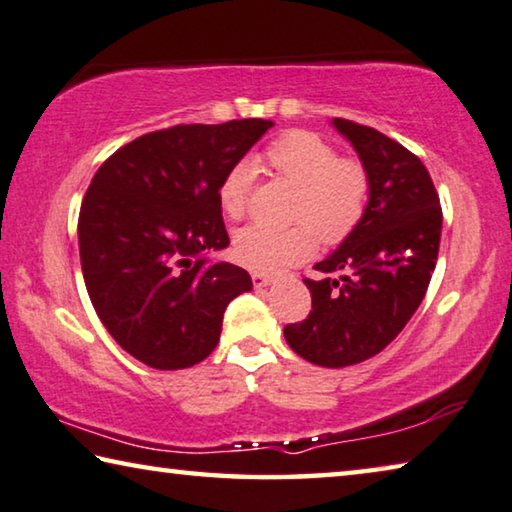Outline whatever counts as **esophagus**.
Instances as JSON below:
<instances>
[{
    "label": "esophagus",
    "mask_w": 512,
    "mask_h": 512,
    "mask_svg": "<svg viewBox=\"0 0 512 512\" xmlns=\"http://www.w3.org/2000/svg\"><path fill=\"white\" fill-rule=\"evenodd\" d=\"M251 281H254L256 288H267L272 283V276L263 274V272H254V274H251Z\"/></svg>",
    "instance_id": "1"
}]
</instances>
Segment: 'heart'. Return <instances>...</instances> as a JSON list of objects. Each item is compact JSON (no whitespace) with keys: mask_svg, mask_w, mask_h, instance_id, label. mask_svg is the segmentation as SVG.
<instances>
[{"mask_svg":"<svg viewBox=\"0 0 512 512\" xmlns=\"http://www.w3.org/2000/svg\"><path fill=\"white\" fill-rule=\"evenodd\" d=\"M265 161L276 174L299 186L288 229L247 226L233 238V256L254 272H276L311 256L315 233L324 245L345 240L365 213L370 179L365 167L340 158L331 142L313 131L295 129L265 149ZM254 167L236 163L217 188V201L229 220H242L249 208Z\"/></svg>","mask_w":512,"mask_h":512,"instance_id":"1","label":"heart"}]
</instances>
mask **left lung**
I'll return each instance as SVG.
<instances>
[{
    "instance_id": "1",
    "label": "left lung",
    "mask_w": 512,
    "mask_h": 512,
    "mask_svg": "<svg viewBox=\"0 0 512 512\" xmlns=\"http://www.w3.org/2000/svg\"><path fill=\"white\" fill-rule=\"evenodd\" d=\"M370 179L356 229L304 279L313 311L283 329L290 349L320 367H347L379 354L420 308L438 261L442 208L431 174L381 131L335 117Z\"/></svg>"
}]
</instances>
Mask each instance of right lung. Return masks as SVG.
<instances>
[{"mask_svg":"<svg viewBox=\"0 0 512 512\" xmlns=\"http://www.w3.org/2000/svg\"><path fill=\"white\" fill-rule=\"evenodd\" d=\"M270 120L177 124L104 161L79 213L81 272L106 331L154 370H183L220 342L231 299L251 290L229 247L217 188Z\"/></svg>","mask_w":512,"mask_h":512,"instance_id":"obj_1","label":"right lung"}]
</instances>
